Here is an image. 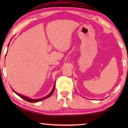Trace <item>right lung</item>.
I'll return each instance as SVG.
<instances>
[{
  "label": "right lung",
  "instance_id": "obj_1",
  "mask_svg": "<svg viewBox=\"0 0 128 128\" xmlns=\"http://www.w3.org/2000/svg\"><path fill=\"white\" fill-rule=\"evenodd\" d=\"M9 46V45H8ZM55 84H54V86H53V90H52V91H51V92L49 94L48 96H47L46 97H43V98H40V99H37V100H33V99H31V98H28V97H25V96H22V95H21V94H18V93H16V92H15L13 90H12V91L15 92V93L16 94H18V96H20L21 98H22V99H24V100H26V101H28V102H39V101H40V100H45V99H46V98H49L52 95V94H53V92H54V88H55Z\"/></svg>",
  "mask_w": 128,
  "mask_h": 128
}]
</instances>
